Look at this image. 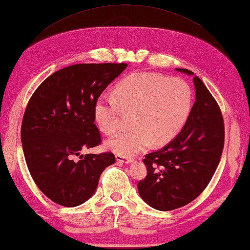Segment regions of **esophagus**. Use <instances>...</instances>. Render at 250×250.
Instances as JSON below:
<instances>
[{"mask_svg": "<svg viewBox=\"0 0 250 250\" xmlns=\"http://www.w3.org/2000/svg\"><path fill=\"white\" fill-rule=\"evenodd\" d=\"M116 160L120 161V163H124V164L133 163V158H130V157H127V156H123V155H117Z\"/></svg>", "mask_w": 250, "mask_h": 250, "instance_id": "obj_1", "label": "esophagus"}]
</instances>
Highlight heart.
Masks as SVG:
<instances>
[{"label":"heart","mask_w":250,"mask_h":250,"mask_svg":"<svg viewBox=\"0 0 250 250\" xmlns=\"http://www.w3.org/2000/svg\"><path fill=\"white\" fill-rule=\"evenodd\" d=\"M116 99L101 95L93 106L96 125L104 134L121 128L123 111L133 113L134 127L107 142L117 154L129 156L142 151L154 142L165 145L181 132L192 106V92L179 78L156 72H135L118 83Z\"/></svg>","instance_id":"1"}]
</instances>
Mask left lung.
I'll return each instance as SVG.
<instances>
[{
	"instance_id": "1",
	"label": "left lung",
	"mask_w": 250,
	"mask_h": 250,
	"mask_svg": "<svg viewBox=\"0 0 250 250\" xmlns=\"http://www.w3.org/2000/svg\"><path fill=\"white\" fill-rule=\"evenodd\" d=\"M193 74L188 69H177ZM195 102L178 136L145 156L147 176L138 182L139 195L151 208L171 211L202 193L220 164L224 148V120L216 100L199 77H193Z\"/></svg>"
}]
</instances>
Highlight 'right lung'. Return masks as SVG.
Segmentation results:
<instances>
[{
	"label": "right lung",
	"mask_w": 250,
	"mask_h": 250,
	"mask_svg": "<svg viewBox=\"0 0 250 250\" xmlns=\"http://www.w3.org/2000/svg\"><path fill=\"white\" fill-rule=\"evenodd\" d=\"M127 63H78L42 82L26 106L21 138L30 176L55 203L73 208L96 190L103 170L115 163L112 152L86 154L102 139L93 106ZM79 159L75 160V156Z\"/></svg>",
	"instance_id": "1"
}]
</instances>
